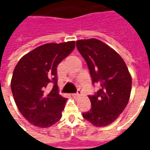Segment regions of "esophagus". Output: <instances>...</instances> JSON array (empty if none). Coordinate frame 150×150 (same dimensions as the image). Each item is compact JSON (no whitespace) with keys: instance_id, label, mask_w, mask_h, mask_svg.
Listing matches in <instances>:
<instances>
[{"instance_id":"esophagus-1","label":"esophagus","mask_w":150,"mask_h":150,"mask_svg":"<svg viewBox=\"0 0 150 150\" xmlns=\"http://www.w3.org/2000/svg\"><path fill=\"white\" fill-rule=\"evenodd\" d=\"M81 94H82L81 91H79L77 93H75V94H72V96H73L74 98H78Z\"/></svg>"}]
</instances>
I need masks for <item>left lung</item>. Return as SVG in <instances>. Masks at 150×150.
Masks as SVG:
<instances>
[{
	"mask_svg": "<svg viewBox=\"0 0 150 150\" xmlns=\"http://www.w3.org/2000/svg\"><path fill=\"white\" fill-rule=\"evenodd\" d=\"M76 46L88 64L93 84H100L96 94L88 96L91 108L83 116L95 126H107L119 117L129 103L131 75L119 54L100 40H78Z\"/></svg>",
	"mask_w": 150,
	"mask_h": 150,
	"instance_id": "8db88e82",
	"label": "left lung"
}]
</instances>
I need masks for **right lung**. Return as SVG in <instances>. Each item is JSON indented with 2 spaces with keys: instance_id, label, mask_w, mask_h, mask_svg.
<instances>
[{
  "instance_id": "right-lung-1",
  "label": "right lung",
  "mask_w": 150,
  "mask_h": 150,
  "mask_svg": "<svg viewBox=\"0 0 150 150\" xmlns=\"http://www.w3.org/2000/svg\"><path fill=\"white\" fill-rule=\"evenodd\" d=\"M75 46V41L46 43L25 54L15 67L12 93L20 112L33 125L48 128L61 119L67 98L59 94L57 67ZM50 83L53 88L48 92Z\"/></svg>"
}]
</instances>
